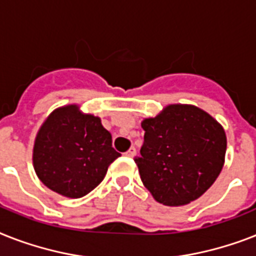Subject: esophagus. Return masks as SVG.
<instances>
[{"instance_id": "obj_1", "label": "esophagus", "mask_w": 256, "mask_h": 256, "mask_svg": "<svg viewBox=\"0 0 256 256\" xmlns=\"http://www.w3.org/2000/svg\"><path fill=\"white\" fill-rule=\"evenodd\" d=\"M135 154H136V150H135L134 147H130V148H128V151L124 152V155H126L128 158H134Z\"/></svg>"}]
</instances>
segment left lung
<instances>
[{
    "label": "left lung",
    "mask_w": 256,
    "mask_h": 256,
    "mask_svg": "<svg viewBox=\"0 0 256 256\" xmlns=\"http://www.w3.org/2000/svg\"><path fill=\"white\" fill-rule=\"evenodd\" d=\"M138 166L143 186L158 202L180 206L202 196L225 163L226 134L210 114L174 104L143 120Z\"/></svg>",
    "instance_id": "obj_1"
}]
</instances>
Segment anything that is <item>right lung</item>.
Listing matches in <instances>:
<instances>
[{
    "label": "right lung",
    "mask_w": 256,
    "mask_h": 256,
    "mask_svg": "<svg viewBox=\"0 0 256 256\" xmlns=\"http://www.w3.org/2000/svg\"><path fill=\"white\" fill-rule=\"evenodd\" d=\"M118 156L98 117L84 114L78 105H66L54 110L39 128L32 164L47 188L80 198L102 182Z\"/></svg>",
    "instance_id": "obj_1"
}]
</instances>
